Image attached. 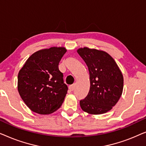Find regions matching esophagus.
Segmentation results:
<instances>
[{"label": "esophagus", "instance_id": "34e87169", "mask_svg": "<svg viewBox=\"0 0 146 146\" xmlns=\"http://www.w3.org/2000/svg\"><path fill=\"white\" fill-rule=\"evenodd\" d=\"M74 88H75V84L70 85L69 86V89H70V91H73L74 90Z\"/></svg>", "mask_w": 146, "mask_h": 146}]
</instances>
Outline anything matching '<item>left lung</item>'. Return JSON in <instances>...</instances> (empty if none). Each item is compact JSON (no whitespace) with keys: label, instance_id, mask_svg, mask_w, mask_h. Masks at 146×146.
Segmentation results:
<instances>
[{"label":"left lung","instance_id":"obj_1","mask_svg":"<svg viewBox=\"0 0 146 146\" xmlns=\"http://www.w3.org/2000/svg\"><path fill=\"white\" fill-rule=\"evenodd\" d=\"M86 64L90 74L88 94L80 101L82 110L90 114L106 113L122 94L123 77L118 66L106 52L88 47L77 50Z\"/></svg>","mask_w":146,"mask_h":146}]
</instances>
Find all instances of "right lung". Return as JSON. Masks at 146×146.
Instances as JSON below:
<instances>
[{
    "instance_id": "right-lung-1",
    "label": "right lung",
    "mask_w": 146,
    "mask_h": 146,
    "mask_svg": "<svg viewBox=\"0 0 146 146\" xmlns=\"http://www.w3.org/2000/svg\"><path fill=\"white\" fill-rule=\"evenodd\" d=\"M67 50L51 47L33 53L18 74V91L34 112L50 114L62 104L68 87L58 64Z\"/></svg>"
}]
</instances>
